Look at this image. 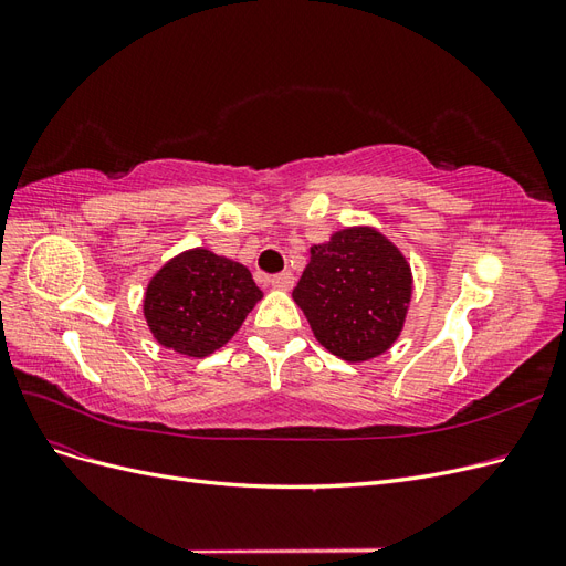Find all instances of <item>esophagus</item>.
<instances>
[{
  "instance_id": "esophagus-1",
  "label": "esophagus",
  "mask_w": 566,
  "mask_h": 566,
  "mask_svg": "<svg viewBox=\"0 0 566 566\" xmlns=\"http://www.w3.org/2000/svg\"><path fill=\"white\" fill-rule=\"evenodd\" d=\"M293 283H295V279L290 271H281V273H273V276H269V285L276 290H290L293 287Z\"/></svg>"
}]
</instances>
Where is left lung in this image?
<instances>
[{
    "label": "left lung",
    "mask_w": 566,
    "mask_h": 566,
    "mask_svg": "<svg viewBox=\"0 0 566 566\" xmlns=\"http://www.w3.org/2000/svg\"><path fill=\"white\" fill-rule=\"evenodd\" d=\"M410 293L413 279L399 248L378 231L354 227L312 248L293 300L321 345L354 364L394 345Z\"/></svg>",
    "instance_id": "1"
}]
</instances>
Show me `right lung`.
<instances>
[{
  "mask_svg": "<svg viewBox=\"0 0 566 566\" xmlns=\"http://www.w3.org/2000/svg\"><path fill=\"white\" fill-rule=\"evenodd\" d=\"M262 300L252 273L210 250H186L150 279L148 328L163 347L202 358L224 347Z\"/></svg>",
  "mask_w": 566,
  "mask_h": 566,
  "instance_id": "1",
  "label": "right lung"
}]
</instances>
